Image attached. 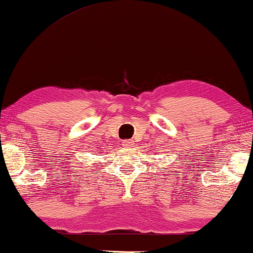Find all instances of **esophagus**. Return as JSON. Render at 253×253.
Returning <instances> with one entry per match:
<instances>
[{
	"instance_id": "esophagus-1",
	"label": "esophagus",
	"mask_w": 253,
	"mask_h": 253,
	"mask_svg": "<svg viewBox=\"0 0 253 253\" xmlns=\"http://www.w3.org/2000/svg\"><path fill=\"white\" fill-rule=\"evenodd\" d=\"M122 145L124 147H130L131 145H133V141L132 140H122Z\"/></svg>"
}]
</instances>
